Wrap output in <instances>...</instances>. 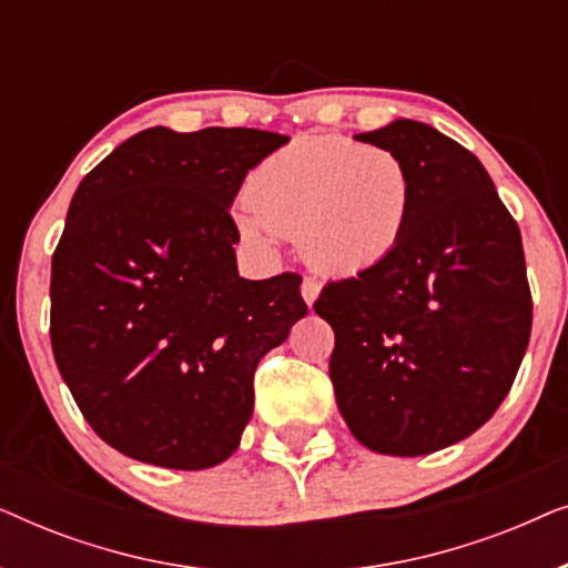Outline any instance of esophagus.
<instances>
[{
	"label": "esophagus",
	"instance_id": "34e87169",
	"mask_svg": "<svg viewBox=\"0 0 568 568\" xmlns=\"http://www.w3.org/2000/svg\"><path fill=\"white\" fill-rule=\"evenodd\" d=\"M302 300L307 302V307H313L315 305V300H317V294H321V284L315 282V278H310V276H305V282H302Z\"/></svg>",
	"mask_w": 568,
	"mask_h": 568
}]
</instances>
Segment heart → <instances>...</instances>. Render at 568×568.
Listing matches in <instances>:
<instances>
[{"label": "heart", "instance_id": "1", "mask_svg": "<svg viewBox=\"0 0 568 568\" xmlns=\"http://www.w3.org/2000/svg\"><path fill=\"white\" fill-rule=\"evenodd\" d=\"M414 212V178L385 146L341 134L300 136L271 152L245 181L232 227L245 247L271 258L297 235L310 266L356 276L398 251Z\"/></svg>", "mask_w": 568, "mask_h": 568}]
</instances>
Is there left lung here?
Returning a JSON list of instances; mask_svg holds the SVG:
<instances>
[{
  "label": "left lung",
  "instance_id": "1",
  "mask_svg": "<svg viewBox=\"0 0 568 568\" xmlns=\"http://www.w3.org/2000/svg\"><path fill=\"white\" fill-rule=\"evenodd\" d=\"M354 139L406 162L414 212L390 258L315 302L336 333L333 390L372 453L429 455L480 429L515 383L532 328L523 235L476 154L429 123Z\"/></svg>",
  "mask_w": 568,
  "mask_h": 568
}]
</instances>
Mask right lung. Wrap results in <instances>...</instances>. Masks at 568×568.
<instances>
[{"label":"right lung","instance_id":"1","mask_svg":"<svg viewBox=\"0 0 568 568\" xmlns=\"http://www.w3.org/2000/svg\"><path fill=\"white\" fill-rule=\"evenodd\" d=\"M290 136L154 126L82 178L51 261V346L82 416L139 463L204 470L253 416V372L307 315L297 274L243 278L232 201Z\"/></svg>","mask_w":568,"mask_h":568}]
</instances>
